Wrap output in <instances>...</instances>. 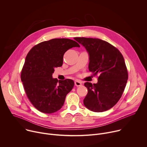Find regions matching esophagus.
<instances>
[{
    "label": "esophagus",
    "instance_id": "34e87169",
    "mask_svg": "<svg viewBox=\"0 0 147 147\" xmlns=\"http://www.w3.org/2000/svg\"><path fill=\"white\" fill-rule=\"evenodd\" d=\"M74 84H75V86H77V87H79V86H81L82 85V82L80 80H76L75 81H74Z\"/></svg>",
    "mask_w": 147,
    "mask_h": 147
}]
</instances>
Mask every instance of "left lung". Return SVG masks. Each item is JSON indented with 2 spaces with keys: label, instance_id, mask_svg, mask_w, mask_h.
<instances>
[{
  "label": "left lung",
  "instance_id": "8db88e82",
  "mask_svg": "<svg viewBox=\"0 0 147 147\" xmlns=\"http://www.w3.org/2000/svg\"><path fill=\"white\" fill-rule=\"evenodd\" d=\"M76 41L89 55L88 69L98 82H87L88 94L83 100L91 111L102 112L114 107L121 98L128 80V73L123 55L115 47L98 38L77 37Z\"/></svg>",
  "mask_w": 147,
  "mask_h": 147
}]
</instances>
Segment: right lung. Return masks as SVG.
Listing matches in <instances>:
<instances>
[{"label": "right lung", "mask_w": 147, "mask_h": 147, "mask_svg": "<svg viewBox=\"0 0 147 147\" xmlns=\"http://www.w3.org/2000/svg\"><path fill=\"white\" fill-rule=\"evenodd\" d=\"M73 47H80L75 40L55 38L38 44L28 53L21 80L28 98L39 111L45 113L57 112L73 89V80L58 81L52 77V74L55 68L62 66L65 53Z\"/></svg>", "instance_id": "obj_1"}]
</instances>
